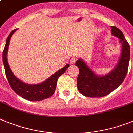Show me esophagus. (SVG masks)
<instances>
[{"label": "esophagus", "mask_w": 133, "mask_h": 133, "mask_svg": "<svg viewBox=\"0 0 133 133\" xmlns=\"http://www.w3.org/2000/svg\"><path fill=\"white\" fill-rule=\"evenodd\" d=\"M76 61H77V58H75V57H72V58H71V59L70 60V63H71V64H75V63Z\"/></svg>", "instance_id": "1"}]
</instances>
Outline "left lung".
<instances>
[{
	"label": "left lung",
	"instance_id": "8db88e82",
	"mask_svg": "<svg viewBox=\"0 0 133 133\" xmlns=\"http://www.w3.org/2000/svg\"><path fill=\"white\" fill-rule=\"evenodd\" d=\"M111 29L112 35L120 39L122 51L118 64L110 72L105 75H97L83 60L79 58L76 61V66L79 69L77 88L79 92L86 97L107 96L121 85L127 75L130 60V46L118 28L112 26Z\"/></svg>",
	"mask_w": 133,
	"mask_h": 133
}]
</instances>
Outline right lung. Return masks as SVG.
Wrapping results in <instances>:
<instances>
[{
	"label": "right lung",
	"mask_w": 133,
	"mask_h": 133,
	"mask_svg": "<svg viewBox=\"0 0 133 133\" xmlns=\"http://www.w3.org/2000/svg\"><path fill=\"white\" fill-rule=\"evenodd\" d=\"M17 29L12 30L9 35L3 52V62L8 82L15 92L23 97V99H28L29 101H40L47 99L54 94L56 87L58 79L60 76L65 72L67 68L69 66V64H67L64 67L56 72L46 81L37 85L27 84L19 80L11 71L8 64L7 57H6L10 39L12 37V34H14Z\"/></svg>",
	"instance_id": "right-lung-1"
}]
</instances>
